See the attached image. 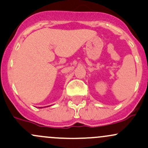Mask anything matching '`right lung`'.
<instances>
[{
	"label": "right lung",
	"instance_id": "add662e5",
	"mask_svg": "<svg viewBox=\"0 0 148 148\" xmlns=\"http://www.w3.org/2000/svg\"><path fill=\"white\" fill-rule=\"evenodd\" d=\"M48 106H47V107H48ZM39 108H40V107H39ZM43 108V107H40V108Z\"/></svg>",
	"mask_w": 148,
	"mask_h": 148
}]
</instances>
